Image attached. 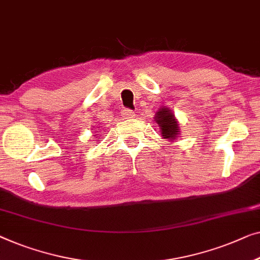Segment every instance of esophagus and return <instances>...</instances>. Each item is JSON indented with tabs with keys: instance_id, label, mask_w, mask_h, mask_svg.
I'll return each mask as SVG.
<instances>
[{
	"instance_id": "obj_1",
	"label": "esophagus",
	"mask_w": 260,
	"mask_h": 260,
	"mask_svg": "<svg viewBox=\"0 0 260 260\" xmlns=\"http://www.w3.org/2000/svg\"><path fill=\"white\" fill-rule=\"evenodd\" d=\"M121 114L124 118H133L135 116V112L133 110H130V109H123Z\"/></svg>"
}]
</instances>
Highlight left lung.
Here are the masks:
<instances>
[{
  "label": "left lung",
  "mask_w": 260,
  "mask_h": 260,
  "mask_svg": "<svg viewBox=\"0 0 260 260\" xmlns=\"http://www.w3.org/2000/svg\"><path fill=\"white\" fill-rule=\"evenodd\" d=\"M156 122L161 130V135L167 139H175L179 133V127L175 115L168 108L160 109L156 115Z\"/></svg>",
  "instance_id": "obj_1"
}]
</instances>
